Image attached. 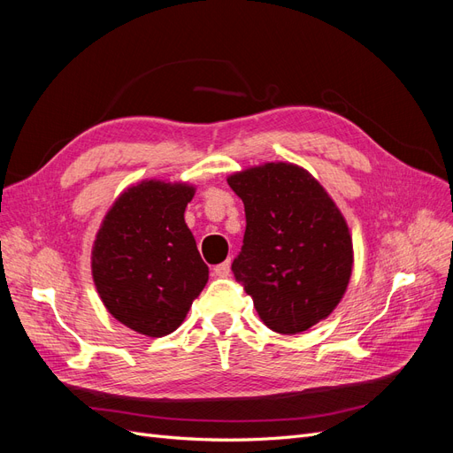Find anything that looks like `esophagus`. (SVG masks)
I'll use <instances>...</instances> for the list:
<instances>
[{
	"label": "esophagus",
	"instance_id": "34e87169",
	"mask_svg": "<svg viewBox=\"0 0 453 453\" xmlns=\"http://www.w3.org/2000/svg\"><path fill=\"white\" fill-rule=\"evenodd\" d=\"M213 273H215L217 278H225V276H228V273H230V260H225V263L217 265V266L213 268Z\"/></svg>",
	"mask_w": 453,
	"mask_h": 453
}]
</instances>
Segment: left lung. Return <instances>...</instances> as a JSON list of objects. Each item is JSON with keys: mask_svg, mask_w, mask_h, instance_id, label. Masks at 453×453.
I'll return each instance as SVG.
<instances>
[{"mask_svg": "<svg viewBox=\"0 0 453 453\" xmlns=\"http://www.w3.org/2000/svg\"><path fill=\"white\" fill-rule=\"evenodd\" d=\"M245 208V234L232 263L258 318L280 334L326 319L344 296L353 243L344 215L304 168L266 162L228 175Z\"/></svg>", "mask_w": 453, "mask_h": 453, "instance_id": "obj_1", "label": "left lung"}]
</instances>
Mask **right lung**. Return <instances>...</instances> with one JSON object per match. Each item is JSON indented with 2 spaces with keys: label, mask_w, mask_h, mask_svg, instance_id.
I'll return each mask as SVG.
<instances>
[{
  "label": "right lung",
  "mask_w": 453,
  "mask_h": 453,
  "mask_svg": "<svg viewBox=\"0 0 453 453\" xmlns=\"http://www.w3.org/2000/svg\"><path fill=\"white\" fill-rule=\"evenodd\" d=\"M188 183L157 180L128 187L105 213L92 245V278L104 306L132 331L173 333L208 283L185 208Z\"/></svg>",
  "instance_id": "add662e5"
}]
</instances>
